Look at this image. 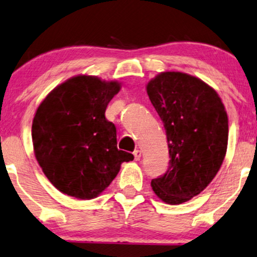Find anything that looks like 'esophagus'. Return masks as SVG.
<instances>
[{
	"instance_id": "esophagus-1",
	"label": "esophagus",
	"mask_w": 257,
	"mask_h": 257,
	"mask_svg": "<svg viewBox=\"0 0 257 257\" xmlns=\"http://www.w3.org/2000/svg\"><path fill=\"white\" fill-rule=\"evenodd\" d=\"M134 157H135V161L141 160V150L136 149L135 152H134Z\"/></svg>"
}]
</instances>
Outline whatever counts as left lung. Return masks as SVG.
Wrapping results in <instances>:
<instances>
[{
	"instance_id": "8db88e82",
	"label": "left lung",
	"mask_w": 257,
	"mask_h": 257,
	"mask_svg": "<svg viewBox=\"0 0 257 257\" xmlns=\"http://www.w3.org/2000/svg\"><path fill=\"white\" fill-rule=\"evenodd\" d=\"M162 119L169 167L152 180L163 202L181 204L206 189L221 168L228 145V116L220 96L200 78L166 71L147 84Z\"/></svg>"
}]
</instances>
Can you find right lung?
<instances>
[{"label":"right lung","instance_id":"add662e5","mask_svg":"<svg viewBox=\"0 0 257 257\" xmlns=\"http://www.w3.org/2000/svg\"><path fill=\"white\" fill-rule=\"evenodd\" d=\"M121 84L78 75L57 85L33 119L34 153L44 175L61 193L80 200L97 197L123 162L134 160L117 149L116 128L104 112Z\"/></svg>","mask_w":257,"mask_h":257}]
</instances>
